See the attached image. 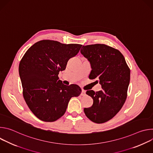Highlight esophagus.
Returning a JSON list of instances; mask_svg holds the SVG:
<instances>
[{
  "label": "esophagus",
  "mask_w": 153,
  "mask_h": 153,
  "mask_svg": "<svg viewBox=\"0 0 153 153\" xmlns=\"http://www.w3.org/2000/svg\"><path fill=\"white\" fill-rule=\"evenodd\" d=\"M81 96H85L86 95V91L84 90H82V93L80 94Z\"/></svg>",
  "instance_id": "1"
}]
</instances>
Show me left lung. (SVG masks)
Returning a JSON list of instances; mask_svg holds the SVG:
<instances>
[{
	"instance_id": "8db88e82",
	"label": "left lung",
	"mask_w": 153,
	"mask_h": 153,
	"mask_svg": "<svg viewBox=\"0 0 153 153\" xmlns=\"http://www.w3.org/2000/svg\"><path fill=\"white\" fill-rule=\"evenodd\" d=\"M81 54L91 63L90 79H97L100 91L88 90L93 105L84 108L86 117L96 123H105L114 117L125 102L130 80V69L122 54L105 44L83 46Z\"/></svg>"
}]
</instances>
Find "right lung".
I'll list each match as a JSON object with an SVG mask.
<instances>
[{"instance_id":"1","label":"right lung","mask_w":153,"mask_h":153,"mask_svg":"<svg viewBox=\"0 0 153 153\" xmlns=\"http://www.w3.org/2000/svg\"><path fill=\"white\" fill-rule=\"evenodd\" d=\"M82 46L42 40L35 43L22 58L19 71L24 98L40 120H57L65 114L71 98L80 94L78 85L63 84L58 74Z\"/></svg>"}]
</instances>
